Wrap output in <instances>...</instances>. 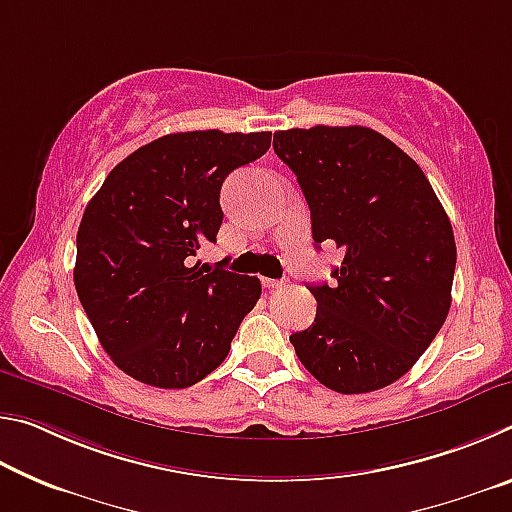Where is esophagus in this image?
I'll use <instances>...</instances> for the list:
<instances>
[{
  "label": "esophagus",
  "mask_w": 512,
  "mask_h": 512,
  "mask_svg": "<svg viewBox=\"0 0 512 512\" xmlns=\"http://www.w3.org/2000/svg\"><path fill=\"white\" fill-rule=\"evenodd\" d=\"M262 284L266 289H282V287H287V280H273V277H262Z\"/></svg>",
  "instance_id": "esophagus-1"
}]
</instances>
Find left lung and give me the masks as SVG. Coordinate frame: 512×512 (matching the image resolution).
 I'll return each instance as SVG.
<instances>
[{"label": "left lung", "mask_w": 512, "mask_h": 512, "mask_svg": "<svg viewBox=\"0 0 512 512\" xmlns=\"http://www.w3.org/2000/svg\"><path fill=\"white\" fill-rule=\"evenodd\" d=\"M273 149L307 198L316 248L341 250L334 282L309 284L314 323L289 341L323 386L379 391L413 368L449 314V216L415 160L372 128H291Z\"/></svg>", "instance_id": "obj_1"}]
</instances>
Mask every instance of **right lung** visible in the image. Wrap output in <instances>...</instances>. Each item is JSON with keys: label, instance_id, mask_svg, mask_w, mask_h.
Returning <instances> with one entry per match:
<instances>
[{"label": "right lung", "instance_id": "1", "mask_svg": "<svg viewBox=\"0 0 512 512\" xmlns=\"http://www.w3.org/2000/svg\"><path fill=\"white\" fill-rule=\"evenodd\" d=\"M268 146L271 133L164 135L121 160L85 207L76 293L103 350L128 377L187 388L228 357L262 284L196 257L216 244L223 180Z\"/></svg>", "mask_w": 512, "mask_h": 512}]
</instances>
